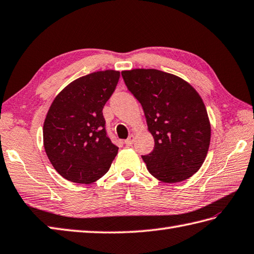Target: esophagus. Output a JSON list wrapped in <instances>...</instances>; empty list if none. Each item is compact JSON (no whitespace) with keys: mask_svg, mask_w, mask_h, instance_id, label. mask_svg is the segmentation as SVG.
I'll use <instances>...</instances> for the list:
<instances>
[{"mask_svg":"<svg viewBox=\"0 0 254 254\" xmlns=\"http://www.w3.org/2000/svg\"><path fill=\"white\" fill-rule=\"evenodd\" d=\"M134 141H135V137H134L133 134H131V135L128 136L126 141H124V143H126L127 146H131L132 144L134 143Z\"/></svg>","mask_w":254,"mask_h":254,"instance_id":"esophagus-1","label":"esophagus"}]
</instances>
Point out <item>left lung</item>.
Returning <instances> with one entry per match:
<instances>
[{
  "label": "left lung",
  "instance_id": "8db88e82",
  "mask_svg": "<svg viewBox=\"0 0 254 254\" xmlns=\"http://www.w3.org/2000/svg\"><path fill=\"white\" fill-rule=\"evenodd\" d=\"M124 83L145 114L154 148L142 155L150 174L164 183L192 176L207 156L210 123L205 104L190 83L156 69L122 71Z\"/></svg>",
  "mask_w": 254,
  "mask_h": 254
}]
</instances>
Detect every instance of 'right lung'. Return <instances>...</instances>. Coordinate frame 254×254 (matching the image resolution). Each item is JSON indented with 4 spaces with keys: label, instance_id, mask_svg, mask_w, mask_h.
Wrapping results in <instances>:
<instances>
[{
    "label": "right lung",
    "instance_id": "right-lung-1",
    "mask_svg": "<svg viewBox=\"0 0 254 254\" xmlns=\"http://www.w3.org/2000/svg\"><path fill=\"white\" fill-rule=\"evenodd\" d=\"M120 72L83 76L55 98L45 119L44 147L52 165L67 181L90 184L106 174L119 147L109 137L102 109Z\"/></svg>",
    "mask_w": 254,
    "mask_h": 254
}]
</instances>
